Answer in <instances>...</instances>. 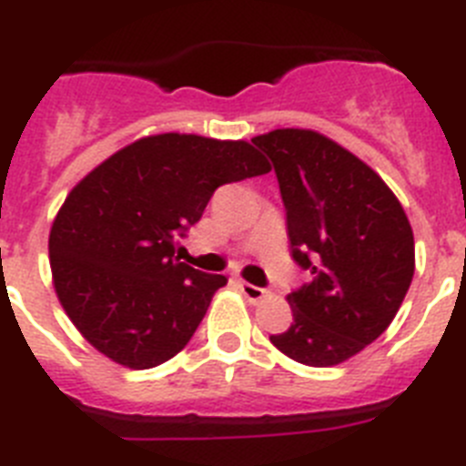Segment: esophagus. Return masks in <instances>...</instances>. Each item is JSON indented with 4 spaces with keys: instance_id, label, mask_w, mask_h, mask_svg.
<instances>
[{
    "instance_id": "obj_1",
    "label": "esophagus",
    "mask_w": 466,
    "mask_h": 466,
    "mask_svg": "<svg viewBox=\"0 0 466 466\" xmlns=\"http://www.w3.org/2000/svg\"><path fill=\"white\" fill-rule=\"evenodd\" d=\"M238 287H240L242 296H245L249 303H261V300L266 299V294H268L266 289H261V287H254V284H249V282H240Z\"/></svg>"
}]
</instances>
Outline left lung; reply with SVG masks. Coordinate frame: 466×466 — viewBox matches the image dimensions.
Here are the masks:
<instances>
[{
    "mask_svg": "<svg viewBox=\"0 0 466 466\" xmlns=\"http://www.w3.org/2000/svg\"><path fill=\"white\" fill-rule=\"evenodd\" d=\"M252 142L273 160L291 254L312 275L287 296L294 322L270 343L299 364H343L392 324L409 291V217L380 175L327 135L278 127Z\"/></svg>",
    "mask_w": 466,
    "mask_h": 466,
    "instance_id": "obj_1",
    "label": "left lung"
}]
</instances>
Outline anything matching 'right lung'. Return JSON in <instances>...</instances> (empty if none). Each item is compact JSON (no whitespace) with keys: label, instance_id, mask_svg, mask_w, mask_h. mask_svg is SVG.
I'll list each match as a JSON object with an SVG mask.
<instances>
[{"label":"right lung","instance_id":"add662e5","mask_svg":"<svg viewBox=\"0 0 466 466\" xmlns=\"http://www.w3.org/2000/svg\"><path fill=\"white\" fill-rule=\"evenodd\" d=\"M270 172L245 139L147 135L93 167L48 236L53 287L72 324L126 369L182 352L228 279L177 257L179 238L221 184Z\"/></svg>","mask_w":466,"mask_h":466}]
</instances>
